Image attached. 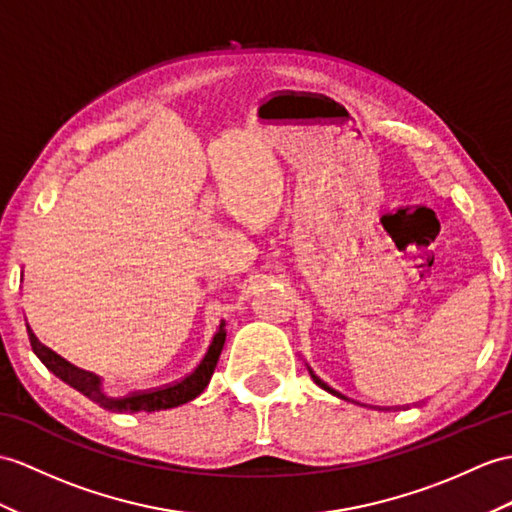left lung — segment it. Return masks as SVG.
Segmentation results:
<instances>
[{"mask_svg":"<svg viewBox=\"0 0 512 512\" xmlns=\"http://www.w3.org/2000/svg\"><path fill=\"white\" fill-rule=\"evenodd\" d=\"M310 373H313V371H310ZM313 378H315V376H313Z\"/></svg>","mask_w":512,"mask_h":512,"instance_id":"left-lung-1","label":"left lung"}]
</instances>
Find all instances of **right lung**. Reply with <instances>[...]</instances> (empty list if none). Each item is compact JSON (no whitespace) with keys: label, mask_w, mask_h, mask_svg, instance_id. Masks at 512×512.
I'll return each mask as SVG.
<instances>
[{"label":"right lung","mask_w":512,"mask_h":512,"mask_svg":"<svg viewBox=\"0 0 512 512\" xmlns=\"http://www.w3.org/2000/svg\"><path fill=\"white\" fill-rule=\"evenodd\" d=\"M30 339H32V350L36 356H39L41 363L52 371L58 380L69 384L71 389H76L84 397H89L93 404L102 406L104 410H110V413H141V410L143 413H156V410H169V408L182 406L204 393L210 378H213L215 373L223 343H226V330H223V326H219L213 341L208 345V352L204 354V358L199 360V365L180 382L162 386V389H156V391L130 393L123 397H108L102 391V382H99V378L93 376V373L76 369L73 365H69L67 360H62L54 352H49L47 347H43L39 341H36V336L32 332H30Z\"/></svg>","instance_id":"1"}]
</instances>
